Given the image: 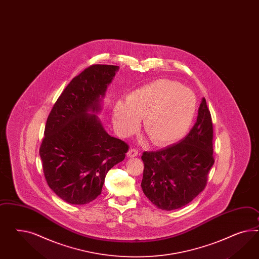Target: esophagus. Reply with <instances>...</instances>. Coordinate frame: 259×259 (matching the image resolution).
I'll list each match as a JSON object with an SVG mask.
<instances>
[{"label": "esophagus", "mask_w": 259, "mask_h": 259, "mask_svg": "<svg viewBox=\"0 0 259 259\" xmlns=\"http://www.w3.org/2000/svg\"><path fill=\"white\" fill-rule=\"evenodd\" d=\"M127 155H128L129 157H135V156L139 155V152H138V150H137L136 148H131V149L128 151Z\"/></svg>", "instance_id": "obj_1"}]
</instances>
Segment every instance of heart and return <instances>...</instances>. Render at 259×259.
Masks as SVG:
<instances>
[{
	"mask_svg": "<svg viewBox=\"0 0 259 259\" xmlns=\"http://www.w3.org/2000/svg\"><path fill=\"white\" fill-rule=\"evenodd\" d=\"M193 92L170 80H157L133 91L115 106L113 120L121 136H130L143 120L149 140L166 146L181 139L195 115Z\"/></svg>",
	"mask_w": 259,
	"mask_h": 259,
	"instance_id": "b5f03b06",
	"label": "heart"
}]
</instances>
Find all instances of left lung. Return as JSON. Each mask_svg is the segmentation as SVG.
<instances>
[{
  "instance_id": "obj_1",
  "label": "left lung",
  "mask_w": 259,
  "mask_h": 259,
  "mask_svg": "<svg viewBox=\"0 0 259 259\" xmlns=\"http://www.w3.org/2000/svg\"><path fill=\"white\" fill-rule=\"evenodd\" d=\"M141 188L158 208L178 209L203 191L213 156V123L203 98L192 129L179 143L156 152H144Z\"/></svg>"
}]
</instances>
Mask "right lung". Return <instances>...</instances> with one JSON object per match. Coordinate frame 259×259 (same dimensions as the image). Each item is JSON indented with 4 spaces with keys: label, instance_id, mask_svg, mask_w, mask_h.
Returning <instances> with one entry per match:
<instances>
[{
    "label": "right lung",
    "instance_id": "1",
    "mask_svg": "<svg viewBox=\"0 0 259 259\" xmlns=\"http://www.w3.org/2000/svg\"><path fill=\"white\" fill-rule=\"evenodd\" d=\"M118 66L91 65L74 77L56 100L39 147L47 184L71 204H84L101 193L105 175L124 159L129 146L110 137L95 114Z\"/></svg>",
    "mask_w": 259,
    "mask_h": 259
}]
</instances>
